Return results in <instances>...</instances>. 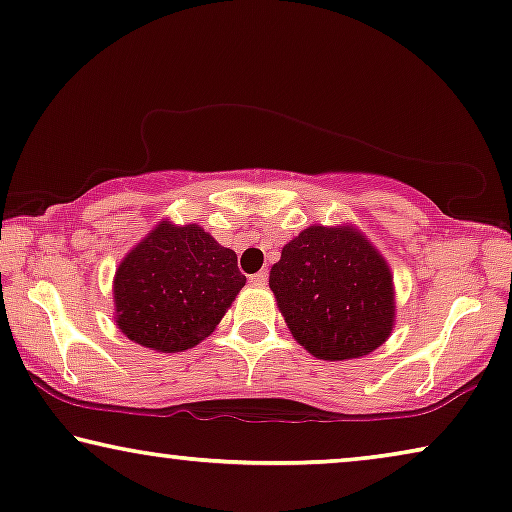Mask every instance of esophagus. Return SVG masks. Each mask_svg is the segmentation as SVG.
<instances>
[{"label":"esophagus","instance_id":"1","mask_svg":"<svg viewBox=\"0 0 512 512\" xmlns=\"http://www.w3.org/2000/svg\"><path fill=\"white\" fill-rule=\"evenodd\" d=\"M266 280H269V271H266V269L257 271V273H253V276H250V283H253V285H266Z\"/></svg>","mask_w":512,"mask_h":512}]
</instances>
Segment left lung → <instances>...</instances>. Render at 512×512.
<instances>
[{"label":"left lung","instance_id":"left-lung-1","mask_svg":"<svg viewBox=\"0 0 512 512\" xmlns=\"http://www.w3.org/2000/svg\"><path fill=\"white\" fill-rule=\"evenodd\" d=\"M269 287L292 336L318 359L364 357L392 334V271L350 225L304 229L271 266Z\"/></svg>","mask_w":512,"mask_h":512}]
</instances>
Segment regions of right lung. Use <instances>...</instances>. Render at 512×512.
<instances>
[{
    "instance_id": "1",
    "label": "right lung",
    "mask_w": 512,
    "mask_h": 512,
    "mask_svg": "<svg viewBox=\"0 0 512 512\" xmlns=\"http://www.w3.org/2000/svg\"><path fill=\"white\" fill-rule=\"evenodd\" d=\"M243 285L234 250L199 225L160 222L115 271V322L143 348L181 352L218 327Z\"/></svg>"
}]
</instances>
